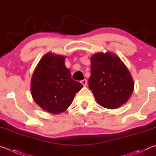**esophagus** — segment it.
<instances>
[{
	"label": "esophagus",
	"mask_w": 156,
	"mask_h": 156,
	"mask_svg": "<svg viewBox=\"0 0 156 156\" xmlns=\"http://www.w3.org/2000/svg\"><path fill=\"white\" fill-rule=\"evenodd\" d=\"M81 83L83 84V86H87V80H83L82 81H81Z\"/></svg>",
	"instance_id": "34e87169"
}]
</instances>
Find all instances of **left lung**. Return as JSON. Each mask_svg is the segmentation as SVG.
I'll list each match as a JSON object with an SVG mask.
<instances>
[{
  "instance_id": "obj_1",
  "label": "left lung",
  "mask_w": 156,
  "mask_h": 156,
  "mask_svg": "<svg viewBox=\"0 0 156 156\" xmlns=\"http://www.w3.org/2000/svg\"><path fill=\"white\" fill-rule=\"evenodd\" d=\"M91 75L88 83L97 102L114 110L126 103L134 88V82L126 66L111 52L97 53L90 57Z\"/></svg>"
}]
</instances>
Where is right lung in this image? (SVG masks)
<instances>
[{
  "label": "right lung",
  "mask_w": 156,
  "mask_h": 156,
  "mask_svg": "<svg viewBox=\"0 0 156 156\" xmlns=\"http://www.w3.org/2000/svg\"><path fill=\"white\" fill-rule=\"evenodd\" d=\"M65 59L64 55L49 52L38 62L31 77L33 99L43 110L53 114L66 110L83 88L81 83L72 80Z\"/></svg>",
  "instance_id": "add662e5"
}]
</instances>
